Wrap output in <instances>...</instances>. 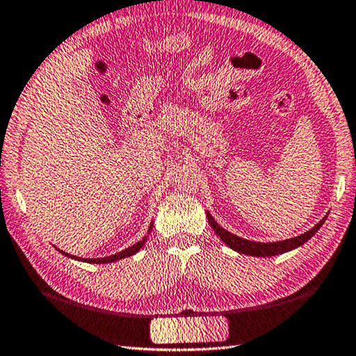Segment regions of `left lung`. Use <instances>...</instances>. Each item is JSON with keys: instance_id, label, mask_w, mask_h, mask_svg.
<instances>
[{"instance_id": "8db88e82", "label": "left lung", "mask_w": 356, "mask_h": 356, "mask_svg": "<svg viewBox=\"0 0 356 356\" xmlns=\"http://www.w3.org/2000/svg\"><path fill=\"white\" fill-rule=\"evenodd\" d=\"M207 220H209L210 226H212L213 231L216 232V236H218L222 240V242H225L229 246V248L236 250L237 252H242V254H248V256L270 257V256L282 254V252L291 251L293 248H298L300 245L308 242V240L312 236H314L318 229L322 227V225L327 218L318 221L317 225L311 229V231L301 234V236H298V237H293V238H289V240H281V242H273V243H257V242H251V240H245V238H240L237 236H234V234L227 232L226 229H222L218 225V222H216L212 218V215H210L209 212H207Z\"/></svg>"}]
</instances>
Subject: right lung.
Listing matches in <instances>:
<instances>
[{
  "mask_svg": "<svg viewBox=\"0 0 356 356\" xmlns=\"http://www.w3.org/2000/svg\"><path fill=\"white\" fill-rule=\"evenodd\" d=\"M152 226L154 225H150V227H149V232L152 231ZM147 240V237H143V240H140V242L138 243H135L134 246H130V248H127V250H124V251H120V252H118V254H114V256H110V257H97V259H83L84 262H91V264H110V262H116V261H119V259H124V257H129V256H134L135 252H138L141 250V246L144 245V242H146ZM63 254H65V256H69L67 252H63ZM72 259H80V257H76V256H70ZM81 261V259H80Z\"/></svg>",
  "mask_w": 356,
  "mask_h": 356,
  "instance_id": "right-lung-1",
  "label": "right lung"
}]
</instances>
